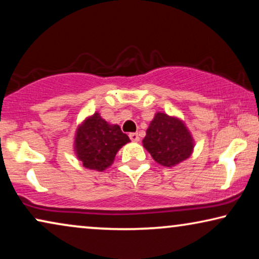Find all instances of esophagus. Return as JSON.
Returning <instances> with one entry per match:
<instances>
[{
  "label": "esophagus",
  "mask_w": 259,
  "mask_h": 259,
  "mask_svg": "<svg viewBox=\"0 0 259 259\" xmlns=\"http://www.w3.org/2000/svg\"><path fill=\"white\" fill-rule=\"evenodd\" d=\"M130 139L134 141V143H138V141L140 140L139 134H138V133H130Z\"/></svg>",
  "instance_id": "1"
}]
</instances>
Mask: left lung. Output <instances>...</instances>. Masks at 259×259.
<instances>
[{"label":"left lung","instance_id":"obj_1","mask_svg":"<svg viewBox=\"0 0 259 259\" xmlns=\"http://www.w3.org/2000/svg\"><path fill=\"white\" fill-rule=\"evenodd\" d=\"M143 145L158 164L172 167L190 158L194 140L182 120L158 112L148 126Z\"/></svg>","mask_w":259,"mask_h":259}]
</instances>
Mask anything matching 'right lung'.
I'll return each mask as SVG.
<instances>
[{
  "instance_id": "right-lung-1",
  "label": "right lung",
  "mask_w": 259,
  "mask_h": 259,
  "mask_svg": "<svg viewBox=\"0 0 259 259\" xmlns=\"http://www.w3.org/2000/svg\"><path fill=\"white\" fill-rule=\"evenodd\" d=\"M127 143L128 136L97 112L77 127L74 151L84 167L102 172L113 164L115 154Z\"/></svg>"
}]
</instances>
